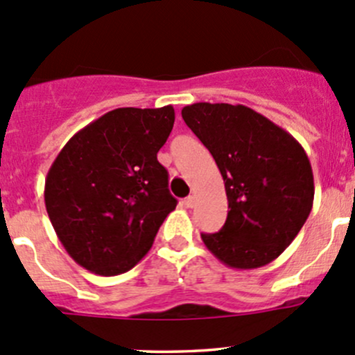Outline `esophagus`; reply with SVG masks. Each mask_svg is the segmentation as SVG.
I'll use <instances>...</instances> for the list:
<instances>
[{"label":"esophagus","mask_w":355,"mask_h":355,"mask_svg":"<svg viewBox=\"0 0 355 355\" xmlns=\"http://www.w3.org/2000/svg\"><path fill=\"white\" fill-rule=\"evenodd\" d=\"M184 204H185V207H194L196 198H194V196H189V198L184 199Z\"/></svg>","instance_id":"34e87169"}]
</instances>
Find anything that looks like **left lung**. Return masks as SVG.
<instances>
[{"label": "left lung", "mask_w": 355, "mask_h": 355, "mask_svg": "<svg viewBox=\"0 0 355 355\" xmlns=\"http://www.w3.org/2000/svg\"><path fill=\"white\" fill-rule=\"evenodd\" d=\"M182 118L216 161L228 214L216 234H200L216 259L254 270L277 259L306 223L314 178L302 146L244 105L194 103Z\"/></svg>", "instance_id": "1"}]
</instances>
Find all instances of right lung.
<instances>
[{
    "label": "right lung",
    "mask_w": 355,
    "mask_h": 355,
    "mask_svg": "<svg viewBox=\"0 0 355 355\" xmlns=\"http://www.w3.org/2000/svg\"><path fill=\"white\" fill-rule=\"evenodd\" d=\"M173 106L116 108L85 125L53 161L44 202L71 259L114 277L151 249L177 199L157 161L173 128Z\"/></svg>",
    "instance_id": "add662e5"
}]
</instances>
